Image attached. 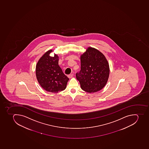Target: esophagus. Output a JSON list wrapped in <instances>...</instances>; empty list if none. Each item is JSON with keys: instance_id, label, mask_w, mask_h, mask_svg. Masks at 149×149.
<instances>
[{"instance_id": "obj_1", "label": "esophagus", "mask_w": 149, "mask_h": 149, "mask_svg": "<svg viewBox=\"0 0 149 149\" xmlns=\"http://www.w3.org/2000/svg\"><path fill=\"white\" fill-rule=\"evenodd\" d=\"M73 76H74V74H69V75H68V77L69 78H71Z\"/></svg>"}]
</instances>
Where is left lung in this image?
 <instances>
[{
	"label": "left lung",
	"instance_id": "left-lung-1",
	"mask_svg": "<svg viewBox=\"0 0 149 149\" xmlns=\"http://www.w3.org/2000/svg\"><path fill=\"white\" fill-rule=\"evenodd\" d=\"M109 74V63L104 55L94 48L89 47L81 56V70L76 74L81 89L95 93L106 84Z\"/></svg>",
	"mask_w": 149,
	"mask_h": 149
}]
</instances>
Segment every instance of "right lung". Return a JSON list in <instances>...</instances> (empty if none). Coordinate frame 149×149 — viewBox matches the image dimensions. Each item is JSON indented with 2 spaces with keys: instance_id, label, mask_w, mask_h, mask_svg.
<instances>
[{
  "instance_id": "1",
  "label": "right lung",
  "mask_w": 149,
  "mask_h": 149,
  "mask_svg": "<svg viewBox=\"0 0 149 149\" xmlns=\"http://www.w3.org/2000/svg\"><path fill=\"white\" fill-rule=\"evenodd\" d=\"M49 50L41 56L37 64L36 75L38 81L45 90L57 93L65 89L69 78L58 65V56H49Z\"/></svg>"
}]
</instances>
